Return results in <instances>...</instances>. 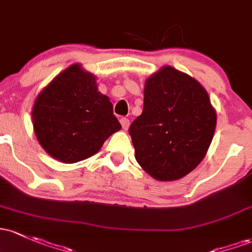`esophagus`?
I'll list each match as a JSON object with an SVG mask.
<instances>
[{"label": "esophagus", "mask_w": 252, "mask_h": 252, "mask_svg": "<svg viewBox=\"0 0 252 252\" xmlns=\"http://www.w3.org/2000/svg\"><path fill=\"white\" fill-rule=\"evenodd\" d=\"M121 124H122V128H123L124 130H126V129L129 128V126H130V121H129L128 118H126V117H122L121 118Z\"/></svg>", "instance_id": "34e87169"}]
</instances>
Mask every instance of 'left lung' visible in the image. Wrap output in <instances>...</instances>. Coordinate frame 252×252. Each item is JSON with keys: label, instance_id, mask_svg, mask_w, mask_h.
Masks as SVG:
<instances>
[{"label": "left lung", "instance_id": "left-lung-1", "mask_svg": "<svg viewBox=\"0 0 252 252\" xmlns=\"http://www.w3.org/2000/svg\"><path fill=\"white\" fill-rule=\"evenodd\" d=\"M215 126L206 90L167 65L146 81L143 111L129 128L135 159L158 181L182 178L202 161Z\"/></svg>", "mask_w": 252, "mask_h": 252}]
</instances>
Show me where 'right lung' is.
Listing matches in <instances>:
<instances>
[{
    "label": "right lung",
    "mask_w": 252,
    "mask_h": 252,
    "mask_svg": "<svg viewBox=\"0 0 252 252\" xmlns=\"http://www.w3.org/2000/svg\"><path fill=\"white\" fill-rule=\"evenodd\" d=\"M32 118L41 147L68 164L92 157L121 129L110 99L98 92L95 77L79 64L70 65L41 91Z\"/></svg>",
    "instance_id": "add662e5"
}]
</instances>
